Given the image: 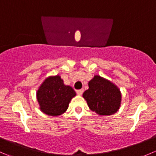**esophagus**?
<instances>
[{"label":"esophagus","instance_id":"34e87169","mask_svg":"<svg viewBox=\"0 0 156 156\" xmlns=\"http://www.w3.org/2000/svg\"><path fill=\"white\" fill-rule=\"evenodd\" d=\"M84 92V89H80V90H77L76 93L78 94V95H81Z\"/></svg>","mask_w":156,"mask_h":156}]
</instances>
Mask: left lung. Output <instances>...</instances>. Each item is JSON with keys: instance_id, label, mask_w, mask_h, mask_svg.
I'll return each mask as SVG.
<instances>
[{"instance_id": "8db88e82", "label": "left lung", "mask_w": 156, "mask_h": 156, "mask_svg": "<svg viewBox=\"0 0 156 156\" xmlns=\"http://www.w3.org/2000/svg\"><path fill=\"white\" fill-rule=\"evenodd\" d=\"M89 89L83 97L92 111L100 115H110L118 111L121 103V93L115 84L96 75L88 83Z\"/></svg>"}]
</instances>
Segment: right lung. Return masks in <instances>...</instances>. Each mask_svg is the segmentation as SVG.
<instances>
[{
    "label": "right lung",
    "instance_id": "obj_1",
    "mask_svg": "<svg viewBox=\"0 0 156 156\" xmlns=\"http://www.w3.org/2000/svg\"><path fill=\"white\" fill-rule=\"evenodd\" d=\"M75 95L72 87L66 86L63 80L56 75L44 81L37 92V99L43 112L56 116L66 111L69 102Z\"/></svg>",
    "mask_w": 156,
    "mask_h": 156
}]
</instances>
